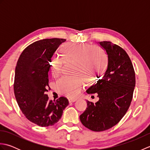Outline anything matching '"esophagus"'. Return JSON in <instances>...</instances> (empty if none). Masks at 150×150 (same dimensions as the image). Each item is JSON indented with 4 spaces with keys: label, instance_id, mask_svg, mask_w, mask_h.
<instances>
[{
    "label": "esophagus",
    "instance_id": "1",
    "mask_svg": "<svg viewBox=\"0 0 150 150\" xmlns=\"http://www.w3.org/2000/svg\"><path fill=\"white\" fill-rule=\"evenodd\" d=\"M77 99V98H69V103H74Z\"/></svg>",
    "mask_w": 150,
    "mask_h": 150
}]
</instances>
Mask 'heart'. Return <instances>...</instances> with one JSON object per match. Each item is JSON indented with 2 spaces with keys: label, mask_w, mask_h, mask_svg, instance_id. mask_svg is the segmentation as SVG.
<instances>
[{
  "label": "heart",
  "mask_w": 150,
  "mask_h": 150,
  "mask_svg": "<svg viewBox=\"0 0 150 150\" xmlns=\"http://www.w3.org/2000/svg\"><path fill=\"white\" fill-rule=\"evenodd\" d=\"M61 51L63 58L53 55L50 60V68L52 75L56 77L60 73L64 62L74 64L73 73L77 75L71 77L63 76L56 82L58 90L67 96H76L83 86V78L87 82L91 81L95 76L102 74L108 65L107 55L99 47L65 44L62 46ZM93 71L95 72L92 73Z\"/></svg>",
  "instance_id": "heart-1"
}]
</instances>
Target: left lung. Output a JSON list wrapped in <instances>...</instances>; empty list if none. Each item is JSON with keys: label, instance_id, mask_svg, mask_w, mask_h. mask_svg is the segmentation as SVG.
<instances>
[{"label": "left lung", "instance_id": "obj_1", "mask_svg": "<svg viewBox=\"0 0 150 150\" xmlns=\"http://www.w3.org/2000/svg\"><path fill=\"white\" fill-rule=\"evenodd\" d=\"M108 56L103 77L86 90L97 93L98 101H87L88 108L80 115L82 124L94 132L112 128L126 114L131 104L135 75L131 60L122 47L108 41L97 42Z\"/></svg>", "mask_w": 150, "mask_h": 150}]
</instances>
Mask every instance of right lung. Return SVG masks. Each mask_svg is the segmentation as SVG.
<instances>
[{"label": "right lung", "mask_w": 150, "mask_h": 150, "mask_svg": "<svg viewBox=\"0 0 150 150\" xmlns=\"http://www.w3.org/2000/svg\"><path fill=\"white\" fill-rule=\"evenodd\" d=\"M65 41L57 38L36 41L22 52L15 68L14 93L18 106L28 120L41 127L58 122L69 104L65 97L53 101L46 94L51 58Z\"/></svg>", "instance_id": "add662e5"}]
</instances>
